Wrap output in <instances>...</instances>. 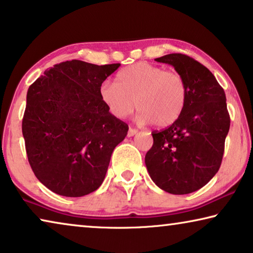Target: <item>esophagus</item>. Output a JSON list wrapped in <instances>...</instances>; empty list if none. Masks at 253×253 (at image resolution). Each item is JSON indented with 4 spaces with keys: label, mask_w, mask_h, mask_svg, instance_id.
<instances>
[{
    "label": "esophagus",
    "mask_w": 253,
    "mask_h": 253,
    "mask_svg": "<svg viewBox=\"0 0 253 253\" xmlns=\"http://www.w3.org/2000/svg\"><path fill=\"white\" fill-rule=\"evenodd\" d=\"M137 133V130L136 129H135V128H131V127H129V129H128V136H134V135L135 134H136Z\"/></svg>",
    "instance_id": "34e87169"
}]
</instances>
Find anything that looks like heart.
Here are the masks:
<instances>
[{
    "label": "heart",
    "mask_w": 253,
    "mask_h": 253,
    "mask_svg": "<svg viewBox=\"0 0 253 253\" xmlns=\"http://www.w3.org/2000/svg\"><path fill=\"white\" fill-rule=\"evenodd\" d=\"M100 97L116 118H126L137 108L139 124L154 123L165 127L182 115L187 100V85L177 71L137 62L120 70L116 83H102Z\"/></svg>",
    "instance_id": "b5f03b06"
}]
</instances>
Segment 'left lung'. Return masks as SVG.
Instances as JSON below:
<instances>
[{
	"label": "left lung",
	"mask_w": 253,
	"mask_h": 253,
	"mask_svg": "<svg viewBox=\"0 0 253 253\" xmlns=\"http://www.w3.org/2000/svg\"><path fill=\"white\" fill-rule=\"evenodd\" d=\"M184 77L187 100L182 115L163 130H153L145 154L149 175L171 194H188L206 185L223 160L231 118L226 95L212 73L191 56L171 53L156 59Z\"/></svg>",
	"instance_id": "1"
}]
</instances>
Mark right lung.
<instances>
[{
    "label": "right lung",
    "mask_w": 253,
    "mask_h": 253,
    "mask_svg": "<svg viewBox=\"0 0 253 253\" xmlns=\"http://www.w3.org/2000/svg\"><path fill=\"white\" fill-rule=\"evenodd\" d=\"M120 63L71 60L44 71L29 86L22 135L37 179L63 197L97 190L128 125L108 111L100 86Z\"/></svg>",
    "instance_id": "add662e5"
}]
</instances>
